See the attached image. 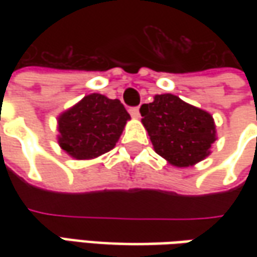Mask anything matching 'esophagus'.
<instances>
[{
	"label": "esophagus",
	"mask_w": 257,
	"mask_h": 257,
	"mask_svg": "<svg viewBox=\"0 0 257 257\" xmlns=\"http://www.w3.org/2000/svg\"><path fill=\"white\" fill-rule=\"evenodd\" d=\"M130 114H132V117L133 118H140V108L139 107H134V108H130Z\"/></svg>",
	"instance_id": "34e87169"
}]
</instances>
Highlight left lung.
I'll use <instances>...</instances> for the list:
<instances>
[{"instance_id": "obj_1", "label": "left lung", "mask_w": 257, "mask_h": 257, "mask_svg": "<svg viewBox=\"0 0 257 257\" xmlns=\"http://www.w3.org/2000/svg\"><path fill=\"white\" fill-rule=\"evenodd\" d=\"M142 123L154 152L176 167H190L212 153L216 142L213 115L174 94H157L140 107Z\"/></svg>"}]
</instances>
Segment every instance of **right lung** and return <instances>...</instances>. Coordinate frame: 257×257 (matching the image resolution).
I'll return each instance as SVG.
<instances>
[{"mask_svg": "<svg viewBox=\"0 0 257 257\" xmlns=\"http://www.w3.org/2000/svg\"><path fill=\"white\" fill-rule=\"evenodd\" d=\"M128 120L120 100L88 94L58 115L57 142L75 160H93L114 149Z\"/></svg>", "mask_w": 257, "mask_h": 257, "instance_id": "right-lung-1", "label": "right lung"}]
</instances>
